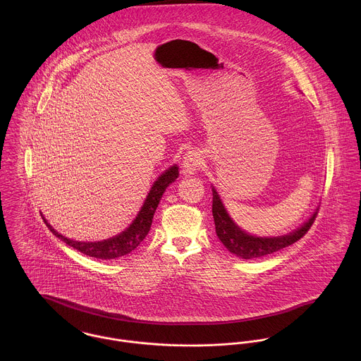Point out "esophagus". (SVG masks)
I'll return each instance as SVG.
<instances>
[{
	"label": "esophagus",
	"mask_w": 361,
	"mask_h": 361,
	"mask_svg": "<svg viewBox=\"0 0 361 361\" xmlns=\"http://www.w3.org/2000/svg\"><path fill=\"white\" fill-rule=\"evenodd\" d=\"M200 164H202L200 155L195 153V152H189L188 154L185 155V159H183L185 173H195L199 169Z\"/></svg>",
	"instance_id": "obj_1"
}]
</instances>
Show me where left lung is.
<instances>
[{"label":"left lung","mask_w":361,"mask_h":361,"mask_svg":"<svg viewBox=\"0 0 361 361\" xmlns=\"http://www.w3.org/2000/svg\"><path fill=\"white\" fill-rule=\"evenodd\" d=\"M212 216L215 222V232L222 245L238 257L258 258L272 255L283 247H288L302 239L309 232L311 225L317 218V211L312 214L309 221L302 225L298 231L279 238H256L247 235L240 228H238L233 221L229 218L226 209L222 206V202L212 189Z\"/></svg>","instance_id":"left-lung-1"}]
</instances>
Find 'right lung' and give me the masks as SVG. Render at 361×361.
I'll use <instances>...</instances> for the list:
<instances>
[{"label":"right lung","mask_w":361,"mask_h":361,"mask_svg":"<svg viewBox=\"0 0 361 361\" xmlns=\"http://www.w3.org/2000/svg\"><path fill=\"white\" fill-rule=\"evenodd\" d=\"M178 176H179V171H178L176 165L166 169L155 180L145 204L142 207L136 219L133 221V224L125 232H122L121 235H118L115 238H111L108 240L90 242V243L89 242L69 240L68 238H65V236L59 235L56 231H54L51 225L47 224V221L44 218L43 219H44L46 225L49 226V229L58 239H61L62 242H65L71 247L76 249L78 252H80V253H83L89 257L102 258V259H114V258L122 257V256H126L130 252H133L143 242V239L147 236V233L152 228L155 209H157L158 203L162 197V193L165 192L168 185L172 183Z\"/></svg>","instance_id":"1"}]
</instances>
